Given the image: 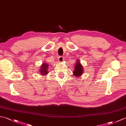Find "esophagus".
I'll return each instance as SVG.
<instances>
[{"label": "esophagus", "mask_w": 126, "mask_h": 126, "mask_svg": "<svg viewBox=\"0 0 126 126\" xmlns=\"http://www.w3.org/2000/svg\"><path fill=\"white\" fill-rule=\"evenodd\" d=\"M58 61L60 62H62L64 61V58L62 57V56H60L58 58Z\"/></svg>", "instance_id": "1"}]
</instances>
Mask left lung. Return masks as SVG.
<instances>
[{"mask_svg": "<svg viewBox=\"0 0 126 126\" xmlns=\"http://www.w3.org/2000/svg\"><path fill=\"white\" fill-rule=\"evenodd\" d=\"M83 73V66L80 63L79 60H77L76 63L75 65L74 71H73V74L75 76L79 77L81 76Z\"/></svg>", "mask_w": 126, "mask_h": 126, "instance_id": "8db88e82", "label": "left lung"}]
</instances>
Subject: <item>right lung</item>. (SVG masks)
<instances>
[{
	"instance_id": "obj_1",
	"label": "right lung",
	"mask_w": 126,
	"mask_h": 126,
	"mask_svg": "<svg viewBox=\"0 0 126 126\" xmlns=\"http://www.w3.org/2000/svg\"><path fill=\"white\" fill-rule=\"evenodd\" d=\"M48 67H49V64L45 62L43 63L41 68V70L39 71V73L42 75H47L48 74Z\"/></svg>"
}]
</instances>
